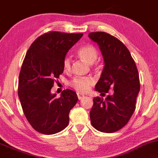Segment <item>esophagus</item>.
I'll use <instances>...</instances> for the list:
<instances>
[{"label":"esophagus","mask_w":158,"mask_h":158,"mask_svg":"<svg viewBox=\"0 0 158 158\" xmlns=\"http://www.w3.org/2000/svg\"><path fill=\"white\" fill-rule=\"evenodd\" d=\"M77 97H78V99L81 100V99H82V98L85 97V95L82 94H80V93H78V94H77Z\"/></svg>","instance_id":"1"}]
</instances>
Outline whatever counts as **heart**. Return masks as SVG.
Masks as SVG:
<instances>
[{"instance_id": "obj_1", "label": "heart", "mask_w": 158, "mask_h": 158, "mask_svg": "<svg viewBox=\"0 0 158 158\" xmlns=\"http://www.w3.org/2000/svg\"><path fill=\"white\" fill-rule=\"evenodd\" d=\"M77 55L87 64H91L97 60L98 52L94 45H85L81 46L77 51ZM62 68L64 72H69L71 69V60L68 56L64 58L62 62ZM93 84V80L90 78H75L71 81L70 85L79 93H86L89 90Z\"/></svg>"}]
</instances>
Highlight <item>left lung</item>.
Here are the masks:
<instances>
[{"label": "left lung", "mask_w": 158, "mask_h": 158, "mask_svg": "<svg viewBox=\"0 0 158 158\" xmlns=\"http://www.w3.org/2000/svg\"><path fill=\"white\" fill-rule=\"evenodd\" d=\"M89 37L98 45L104 60L95 90L102 94H107L110 88L114 90L104 100L94 98L90 122L96 130L112 133L123 128L135 110L139 74L130 51L118 39L103 31L91 32Z\"/></svg>", "instance_id": "obj_1"}]
</instances>
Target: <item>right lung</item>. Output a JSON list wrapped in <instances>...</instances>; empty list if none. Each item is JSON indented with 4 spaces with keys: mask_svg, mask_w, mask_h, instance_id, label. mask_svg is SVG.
Wrapping results in <instances>:
<instances>
[{
    "mask_svg": "<svg viewBox=\"0 0 158 158\" xmlns=\"http://www.w3.org/2000/svg\"><path fill=\"white\" fill-rule=\"evenodd\" d=\"M82 35L48 31L38 37L26 53L19 75L18 94L25 116L38 132L57 133L69 123L70 110L78 101L77 94L66 89L56 98L51 90L63 73L66 54Z\"/></svg>",
    "mask_w": 158,
    "mask_h": 158,
    "instance_id": "obj_1",
    "label": "right lung"
}]
</instances>
